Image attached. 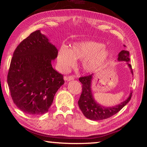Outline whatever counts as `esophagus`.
<instances>
[{
  "label": "esophagus",
  "instance_id": "1",
  "mask_svg": "<svg viewBox=\"0 0 147 147\" xmlns=\"http://www.w3.org/2000/svg\"><path fill=\"white\" fill-rule=\"evenodd\" d=\"M64 79L67 81H71V80H73L74 79V77L73 76H65Z\"/></svg>",
  "mask_w": 147,
  "mask_h": 147
}]
</instances>
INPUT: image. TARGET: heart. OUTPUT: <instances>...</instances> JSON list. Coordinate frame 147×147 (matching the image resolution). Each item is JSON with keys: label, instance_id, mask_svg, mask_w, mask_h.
Segmentation results:
<instances>
[{"label": "heart", "instance_id": "1", "mask_svg": "<svg viewBox=\"0 0 147 147\" xmlns=\"http://www.w3.org/2000/svg\"><path fill=\"white\" fill-rule=\"evenodd\" d=\"M109 53L103 43L95 41L75 43L71 49L62 47L57 57L59 69L66 72L74 65L77 59L82 60V68L86 73H91L100 67L108 58Z\"/></svg>", "mask_w": 147, "mask_h": 147}]
</instances>
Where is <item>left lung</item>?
<instances>
[{"mask_svg":"<svg viewBox=\"0 0 147 147\" xmlns=\"http://www.w3.org/2000/svg\"><path fill=\"white\" fill-rule=\"evenodd\" d=\"M117 60L119 61H124L127 62L126 64L130 68L131 73L133 75L131 65L128 63L130 61V54L128 51H121L118 54ZM93 77V74H92L91 75L81 77L79 78L80 82L82 84V92L78 104L80 109L86 118L93 121H100L108 119L118 113L130 100L132 94L131 91L125 100L117 105L108 107L101 105L95 100L92 92L91 85Z\"/></svg>","mask_w":147,"mask_h":147,"instance_id":"8db88e82","label":"left lung"}]
</instances>
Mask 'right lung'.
I'll list each match as a JSON object with an SVG mask.
<instances>
[{
    "mask_svg": "<svg viewBox=\"0 0 147 147\" xmlns=\"http://www.w3.org/2000/svg\"><path fill=\"white\" fill-rule=\"evenodd\" d=\"M57 56L58 49L40 30L32 32L15 50L7 81L12 100L24 113L39 115L49 111L65 83L52 65Z\"/></svg>",
    "mask_w": 147,
    "mask_h": 147,
    "instance_id": "obj_1",
    "label": "right lung"
}]
</instances>
